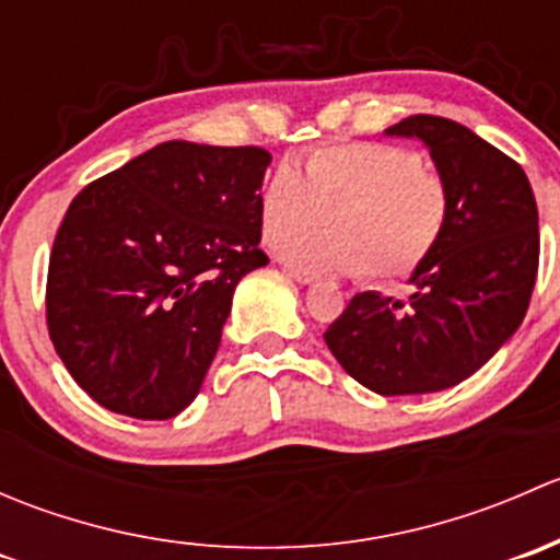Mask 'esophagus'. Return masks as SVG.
<instances>
[{
	"label": "esophagus",
	"mask_w": 560,
	"mask_h": 560,
	"mask_svg": "<svg viewBox=\"0 0 560 560\" xmlns=\"http://www.w3.org/2000/svg\"><path fill=\"white\" fill-rule=\"evenodd\" d=\"M284 273L290 276L292 281H298L301 287H312L316 284V273H308V270H298V268H284Z\"/></svg>",
	"instance_id": "esophagus-1"
}]
</instances>
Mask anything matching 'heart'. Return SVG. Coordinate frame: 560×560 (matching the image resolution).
<instances>
[{"label":"heart","mask_w":560,"mask_h":560,"mask_svg":"<svg viewBox=\"0 0 560 560\" xmlns=\"http://www.w3.org/2000/svg\"><path fill=\"white\" fill-rule=\"evenodd\" d=\"M450 189L417 151L389 143L322 145L301 173L281 165L259 191V230L290 265L376 281L415 273L450 224ZM322 221L331 230L295 236Z\"/></svg>","instance_id":"obj_1"}]
</instances>
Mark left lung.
<instances>
[{
    "mask_svg": "<svg viewBox=\"0 0 560 560\" xmlns=\"http://www.w3.org/2000/svg\"><path fill=\"white\" fill-rule=\"evenodd\" d=\"M385 135L431 151L453 200L450 224L409 276V301L360 292L325 341L374 393H439L482 369L521 327L539 268V213L523 167L463 124L420 113Z\"/></svg>",
    "mask_w": 560,
    "mask_h": 560,
    "instance_id": "1",
    "label": "left lung"
}]
</instances>
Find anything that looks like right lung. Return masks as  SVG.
I'll use <instances>...</instances> for the list:
<instances>
[{
	"instance_id": "obj_1",
	"label": "right lung",
	"mask_w": 560,
	"mask_h": 560,
	"mask_svg": "<svg viewBox=\"0 0 560 560\" xmlns=\"http://www.w3.org/2000/svg\"><path fill=\"white\" fill-rule=\"evenodd\" d=\"M270 154L167 140L70 202L48 265V332L100 406L171 420L200 393L259 252Z\"/></svg>"
}]
</instances>
